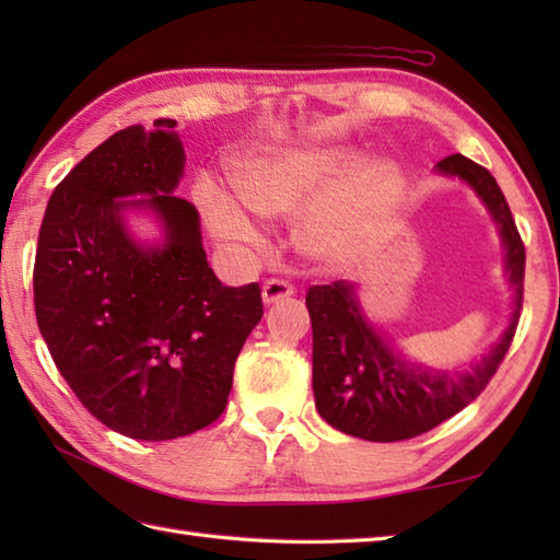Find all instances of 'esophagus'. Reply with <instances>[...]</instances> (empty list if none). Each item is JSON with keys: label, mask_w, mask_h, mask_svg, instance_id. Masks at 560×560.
Segmentation results:
<instances>
[{"label": "esophagus", "mask_w": 560, "mask_h": 560, "mask_svg": "<svg viewBox=\"0 0 560 560\" xmlns=\"http://www.w3.org/2000/svg\"><path fill=\"white\" fill-rule=\"evenodd\" d=\"M291 295H293V287L283 279H269L265 281V287H261V301H265V305L287 301Z\"/></svg>", "instance_id": "1"}]
</instances>
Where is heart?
<instances>
[{
  "mask_svg": "<svg viewBox=\"0 0 560 560\" xmlns=\"http://www.w3.org/2000/svg\"><path fill=\"white\" fill-rule=\"evenodd\" d=\"M349 168L351 156L337 149L279 151L247 161L237 173L245 202L211 180H199L195 195L219 241L257 245L261 231L247 207L269 219L301 217L315 209ZM389 195L392 173L385 165H373L349 177L305 223L307 245L323 255L341 253L361 213L383 207Z\"/></svg>",
  "mask_w": 560,
  "mask_h": 560,
  "instance_id": "b5f03b06",
  "label": "heart"
}]
</instances>
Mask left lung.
Wrapping results in <instances>:
<instances>
[{"instance_id": "8db88e82", "label": "left lung", "mask_w": 560, "mask_h": 560, "mask_svg": "<svg viewBox=\"0 0 560 560\" xmlns=\"http://www.w3.org/2000/svg\"><path fill=\"white\" fill-rule=\"evenodd\" d=\"M481 197L501 229L515 307L501 341L467 373H435L407 363L368 323L349 281L311 287L305 295L313 323V392L319 416L337 431L373 443L409 440L459 413L491 383L513 343L525 289V245L505 195L483 165L462 153L438 163Z\"/></svg>"}]
</instances>
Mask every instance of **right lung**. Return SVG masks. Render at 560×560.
Returning <instances> with one entry per match:
<instances>
[{"label":"right lung","mask_w":560,"mask_h":560,"mask_svg":"<svg viewBox=\"0 0 560 560\" xmlns=\"http://www.w3.org/2000/svg\"><path fill=\"white\" fill-rule=\"evenodd\" d=\"M175 125L120 129L77 163L47 201L35 249V317L57 371L101 423L135 440L217 421L265 315L259 283L217 279L197 209L173 195L185 168ZM135 194L145 199H121ZM129 206L158 211L163 246L128 235Z\"/></svg>","instance_id":"add662e5"}]
</instances>
